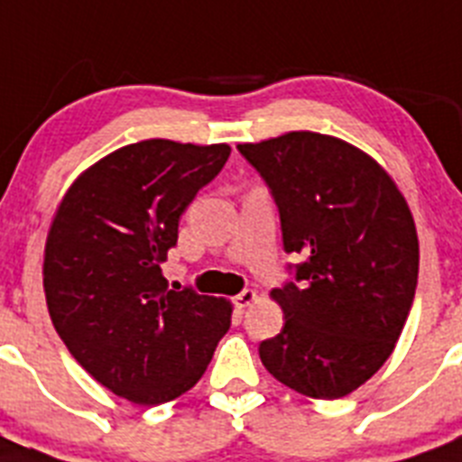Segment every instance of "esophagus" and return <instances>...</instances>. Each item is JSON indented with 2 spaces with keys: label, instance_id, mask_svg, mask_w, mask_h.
<instances>
[{
  "label": "esophagus",
  "instance_id": "obj_1",
  "mask_svg": "<svg viewBox=\"0 0 462 462\" xmlns=\"http://www.w3.org/2000/svg\"><path fill=\"white\" fill-rule=\"evenodd\" d=\"M256 300V291H252V289H245V291H240L238 296H234V305L238 310H245L247 305H252Z\"/></svg>",
  "mask_w": 462,
  "mask_h": 462
}]
</instances>
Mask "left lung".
I'll return each mask as SVG.
<instances>
[{"label":"left lung","instance_id":"1","mask_svg":"<svg viewBox=\"0 0 462 462\" xmlns=\"http://www.w3.org/2000/svg\"><path fill=\"white\" fill-rule=\"evenodd\" d=\"M271 187L296 282L273 289L284 328L259 345L261 363L289 389L336 400L393 354L414 303L419 238L398 185L352 143L289 132L240 143Z\"/></svg>","mask_w":462,"mask_h":462}]
</instances>
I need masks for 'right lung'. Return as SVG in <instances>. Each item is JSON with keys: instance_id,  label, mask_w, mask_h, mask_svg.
Here are the masks:
<instances>
[{"instance_id": "obj_1", "label": "right lung", "mask_w": 462, "mask_h": 462, "mask_svg": "<svg viewBox=\"0 0 462 462\" xmlns=\"http://www.w3.org/2000/svg\"><path fill=\"white\" fill-rule=\"evenodd\" d=\"M228 154L226 143H132L83 171L52 217L43 254L52 326L101 386L136 405L189 391L231 326L226 298L169 289L159 268L180 215Z\"/></svg>"}]
</instances>
